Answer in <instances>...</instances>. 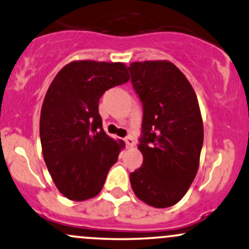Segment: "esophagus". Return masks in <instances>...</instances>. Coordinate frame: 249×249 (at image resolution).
<instances>
[{"instance_id":"1","label":"esophagus","mask_w":249,"mask_h":249,"mask_svg":"<svg viewBox=\"0 0 249 249\" xmlns=\"http://www.w3.org/2000/svg\"><path fill=\"white\" fill-rule=\"evenodd\" d=\"M125 142H126L127 147H133L134 145H136V142H134V139L131 138V137H127V138H125Z\"/></svg>"}]
</instances>
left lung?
Returning <instances> with one entry per match:
<instances>
[{
    "label": "left lung",
    "mask_w": 249,
    "mask_h": 249,
    "mask_svg": "<svg viewBox=\"0 0 249 249\" xmlns=\"http://www.w3.org/2000/svg\"><path fill=\"white\" fill-rule=\"evenodd\" d=\"M131 81L142 103V165L130 173L134 194L156 208L173 206L199 168L204 124L186 76L170 61L131 63Z\"/></svg>",
    "instance_id": "1"
}]
</instances>
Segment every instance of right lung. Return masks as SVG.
Segmentation results:
<instances>
[{
  "label": "right lung",
  "instance_id": "add662e5",
  "mask_svg": "<svg viewBox=\"0 0 249 249\" xmlns=\"http://www.w3.org/2000/svg\"><path fill=\"white\" fill-rule=\"evenodd\" d=\"M130 79L122 62L72 61L51 82L41 108L39 136L45 165L65 198L83 201L102 191L125 142L103 130L99 98Z\"/></svg>",
  "mask_w": 249,
  "mask_h": 249
}]
</instances>
